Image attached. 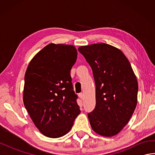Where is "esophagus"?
<instances>
[{
	"label": "esophagus",
	"instance_id": "1",
	"mask_svg": "<svg viewBox=\"0 0 155 155\" xmlns=\"http://www.w3.org/2000/svg\"><path fill=\"white\" fill-rule=\"evenodd\" d=\"M78 97H79L81 99L83 100L84 98V94L83 93H79L78 94Z\"/></svg>",
	"mask_w": 155,
	"mask_h": 155
}]
</instances>
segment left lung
I'll return each mask as SVG.
<instances>
[{"mask_svg":"<svg viewBox=\"0 0 155 155\" xmlns=\"http://www.w3.org/2000/svg\"><path fill=\"white\" fill-rule=\"evenodd\" d=\"M93 70L96 106L88 114L95 133L116 135L132 117L137 104L138 82L129 61L119 49L105 44L78 48Z\"/></svg>","mask_w":155,"mask_h":155,"instance_id":"obj_1","label":"left lung"}]
</instances>
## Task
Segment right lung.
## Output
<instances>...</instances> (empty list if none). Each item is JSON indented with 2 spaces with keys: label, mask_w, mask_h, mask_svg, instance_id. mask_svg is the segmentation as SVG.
Masks as SVG:
<instances>
[{
  "label": "right lung",
  "mask_w": 155,
  "mask_h": 155,
  "mask_svg": "<svg viewBox=\"0 0 155 155\" xmlns=\"http://www.w3.org/2000/svg\"><path fill=\"white\" fill-rule=\"evenodd\" d=\"M77 58L74 46L51 43L35 56L26 71L25 107L35 126L47 137L68 133L81 113L71 77Z\"/></svg>",
  "instance_id": "obj_1"
}]
</instances>
